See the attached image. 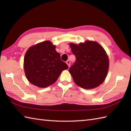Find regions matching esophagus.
I'll return each mask as SVG.
<instances>
[{
  "mask_svg": "<svg viewBox=\"0 0 131 131\" xmlns=\"http://www.w3.org/2000/svg\"><path fill=\"white\" fill-rule=\"evenodd\" d=\"M66 63H67V65H68V66L69 67H70V61H69V60H68L67 61H66Z\"/></svg>",
  "mask_w": 131,
  "mask_h": 131,
  "instance_id": "esophagus-1",
  "label": "esophagus"
}]
</instances>
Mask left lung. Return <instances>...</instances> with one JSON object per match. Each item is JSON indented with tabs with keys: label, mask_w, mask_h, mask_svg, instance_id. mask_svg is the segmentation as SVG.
Listing matches in <instances>:
<instances>
[{
	"label": "left lung",
	"mask_w": 131,
	"mask_h": 131,
	"mask_svg": "<svg viewBox=\"0 0 131 131\" xmlns=\"http://www.w3.org/2000/svg\"><path fill=\"white\" fill-rule=\"evenodd\" d=\"M76 61L69 70L75 83L84 89H92L101 84L107 76L109 61L104 48L93 41L79 45L70 43Z\"/></svg>",
	"instance_id": "obj_1"
}]
</instances>
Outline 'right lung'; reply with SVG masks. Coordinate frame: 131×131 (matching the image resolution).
Returning <instances> with one entry per match:
<instances>
[{
  "instance_id": "add662e5",
  "label": "right lung",
  "mask_w": 131,
  "mask_h": 131,
  "mask_svg": "<svg viewBox=\"0 0 131 131\" xmlns=\"http://www.w3.org/2000/svg\"><path fill=\"white\" fill-rule=\"evenodd\" d=\"M50 41L31 46L25 55L24 67L27 80L38 87L45 88L56 81L68 66Z\"/></svg>"
}]
</instances>
